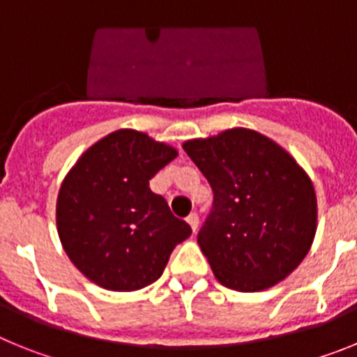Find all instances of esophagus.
<instances>
[{
  "instance_id": "esophagus-1",
  "label": "esophagus",
  "mask_w": 357,
  "mask_h": 357,
  "mask_svg": "<svg viewBox=\"0 0 357 357\" xmlns=\"http://www.w3.org/2000/svg\"><path fill=\"white\" fill-rule=\"evenodd\" d=\"M185 222L191 225V229H193V232H197L198 230V214L197 213H191L188 218H185Z\"/></svg>"
}]
</instances>
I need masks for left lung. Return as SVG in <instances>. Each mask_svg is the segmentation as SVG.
Masks as SVG:
<instances>
[{
	"label": "left lung",
	"instance_id": "1",
	"mask_svg": "<svg viewBox=\"0 0 357 357\" xmlns=\"http://www.w3.org/2000/svg\"><path fill=\"white\" fill-rule=\"evenodd\" d=\"M213 188L198 245L223 286L263 291L302 263L317 232V195L284 148L248 128L184 143Z\"/></svg>",
	"mask_w": 357,
	"mask_h": 357
}]
</instances>
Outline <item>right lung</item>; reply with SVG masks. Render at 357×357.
I'll list each match as a JSON object with an SVG mask.
<instances>
[{"instance_id":"obj_1","label":"right lung","mask_w":357,"mask_h":357,"mask_svg":"<svg viewBox=\"0 0 357 357\" xmlns=\"http://www.w3.org/2000/svg\"><path fill=\"white\" fill-rule=\"evenodd\" d=\"M175 148L137 130H116L85 151L56 198V229L71 263L94 284L135 291L162 275L191 227L173 216L150 178Z\"/></svg>"}]
</instances>
